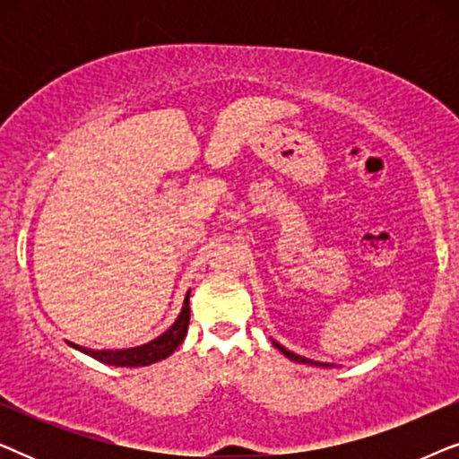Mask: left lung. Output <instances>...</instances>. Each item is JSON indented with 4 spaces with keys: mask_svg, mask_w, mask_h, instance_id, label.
Returning a JSON list of instances; mask_svg holds the SVG:
<instances>
[{
    "mask_svg": "<svg viewBox=\"0 0 459 459\" xmlns=\"http://www.w3.org/2000/svg\"><path fill=\"white\" fill-rule=\"evenodd\" d=\"M273 344H275V347H278L280 351H281V353H284L286 357H288V359H292V361H299V363H311V366H328V363H319V361H311V359H307V357H300V355H297V353H292V351H288V349H284V347H281V344L280 342H275V341H272Z\"/></svg>",
    "mask_w": 459,
    "mask_h": 459,
    "instance_id": "8db88e82",
    "label": "left lung"
}]
</instances>
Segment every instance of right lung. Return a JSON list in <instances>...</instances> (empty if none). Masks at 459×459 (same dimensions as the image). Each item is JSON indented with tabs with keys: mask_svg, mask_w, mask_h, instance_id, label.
<instances>
[{
	"mask_svg": "<svg viewBox=\"0 0 459 459\" xmlns=\"http://www.w3.org/2000/svg\"><path fill=\"white\" fill-rule=\"evenodd\" d=\"M187 325H190V292L186 294L184 309H181L179 317L175 319V324L167 332H162L159 338H154V341L140 344V347H134V349H117V351H93V349L79 347V344H73V347L83 351L85 355L93 357V359L106 363V366H117V368L150 366V363L165 359V357L171 355L173 351L184 342Z\"/></svg>",
	"mask_w": 459,
	"mask_h": 459,
	"instance_id": "add662e5",
	"label": "right lung"
}]
</instances>
